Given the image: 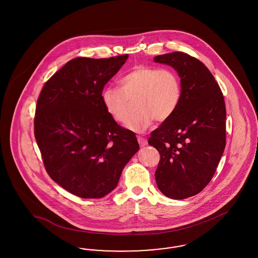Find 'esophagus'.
<instances>
[{"instance_id": "34e87169", "label": "esophagus", "mask_w": 258, "mask_h": 258, "mask_svg": "<svg viewBox=\"0 0 258 258\" xmlns=\"http://www.w3.org/2000/svg\"><path fill=\"white\" fill-rule=\"evenodd\" d=\"M137 140H138V143L141 147H144L147 145L148 141L146 138L142 137V136H137Z\"/></svg>"}]
</instances>
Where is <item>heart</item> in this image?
Masks as SVG:
<instances>
[{"mask_svg":"<svg viewBox=\"0 0 258 258\" xmlns=\"http://www.w3.org/2000/svg\"><path fill=\"white\" fill-rule=\"evenodd\" d=\"M119 87L103 90L101 100L113 120L126 122L135 101L137 112L127 120L126 126L135 133H142L153 123L167 121L176 112L182 98L179 75L170 69L137 66L119 80Z\"/></svg>","mask_w":258,"mask_h":258,"instance_id":"heart-1","label":"heart"}]
</instances>
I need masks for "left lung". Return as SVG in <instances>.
<instances>
[{
	"label": "left lung",
	"mask_w": 258,
	"mask_h": 258,
	"mask_svg": "<svg viewBox=\"0 0 258 258\" xmlns=\"http://www.w3.org/2000/svg\"><path fill=\"white\" fill-rule=\"evenodd\" d=\"M154 61L174 68L182 86L177 110L148 139L160 155L156 182L164 196L184 199L203 190L221 160L226 142L224 98L208 68L197 58L177 51Z\"/></svg>",
	"instance_id": "obj_1"
}]
</instances>
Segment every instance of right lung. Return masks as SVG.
Segmentation results:
<instances>
[{"label": "right lung", "instance_id": "right-lung-1", "mask_svg": "<svg viewBox=\"0 0 258 258\" xmlns=\"http://www.w3.org/2000/svg\"><path fill=\"white\" fill-rule=\"evenodd\" d=\"M127 57L73 59L37 98L34 130L45 170L76 197L109 194L139 149L135 133L116 123L101 100L105 84Z\"/></svg>", "mask_w": 258, "mask_h": 258}]
</instances>
